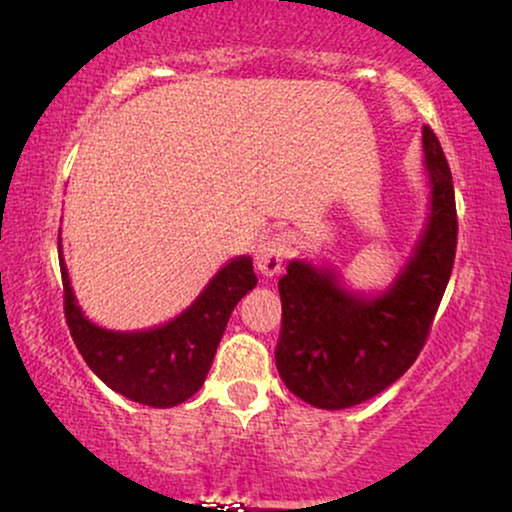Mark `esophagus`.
<instances>
[{"instance_id":"obj_1","label":"esophagus","mask_w":512,"mask_h":512,"mask_svg":"<svg viewBox=\"0 0 512 512\" xmlns=\"http://www.w3.org/2000/svg\"><path fill=\"white\" fill-rule=\"evenodd\" d=\"M291 249H294V237L289 232H275V235L265 237L254 251L256 270L263 277H275L282 270L284 258L291 254Z\"/></svg>"}]
</instances>
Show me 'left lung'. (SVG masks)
I'll list each match as a JSON object with an SVG mask.
<instances>
[{"label": "left lung", "instance_id": "1", "mask_svg": "<svg viewBox=\"0 0 512 512\" xmlns=\"http://www.w3.org/2000/svg\"><path fill=\"white\" fill-rule=\"evenodd\" d=\"M433 185L428 228L393 289L357 298L336 275L291 261L280 280L282 329L275 362L284 386L320 409H348L386 390L428 341L456 256V199L442 145L423 126Z\"/></svg>", "mask_w": 512, "mask_h": 512}]
</instances>
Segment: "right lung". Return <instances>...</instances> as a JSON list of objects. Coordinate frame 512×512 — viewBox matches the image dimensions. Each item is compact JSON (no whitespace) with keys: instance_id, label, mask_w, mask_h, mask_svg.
Masks as SVG:
<instances>
[{"instance_id":"add662e5","label":"right lung","mask_w":512,"mask_h":512,"mask_svg":"<svg viewBox=\"0 0 512 512\" xmlns=\"http://www.w3.org/2000/svg\"><path fill=\"white\" fill-rule=\"evenodd\" d=\"M58 261L65 322L84 362L115 393L157 409L176 407L202 388L232 310L258 282L251 258H235L174 322L119 334L96 327L82 315L63 265L61 242Z\"/></svg>"}]
</instances>
